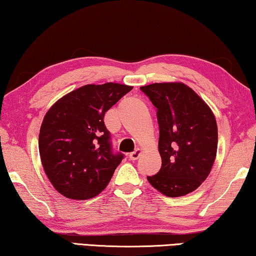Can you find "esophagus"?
I'll use <instances>...</instances> for the list:
<instances>
[{"label":"esophagus","mask_w":256,"mask_h":256,"mask_svg":"<svg viewBox=\"0 0 256 256\" xmlns=\"http://www.w3.org/2000/svg\"><path fill=\"white\" fill-rule=\"evenodd\" d=\"M140 154H141V151L138 150V149H136V151H133V152H131L128 154V158H130V160H136L138 157H140Z\"/></svg>","instance_id":"34e87169"}]
</instances>
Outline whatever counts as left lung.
<instances>
[{"mask_svg": "<svg viewBox=\"0 0 256 256\" xmlns=\"http://www.w3.org/2000/svg\"><path fill=\"white\" fill-rule=\"evenodd\" d=\"M157 110L162 168L148 176L164 196H183L204 182L214 166L218 128L212 110L180 82L141 86Z\"/></svg>", "mask_w": 256, "mask_h": 256, "instance_id": "8db88e82", "label": "left lung"}]
</instances>
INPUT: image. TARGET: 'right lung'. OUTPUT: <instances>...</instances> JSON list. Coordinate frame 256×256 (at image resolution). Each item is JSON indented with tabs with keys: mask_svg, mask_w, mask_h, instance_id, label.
I'll use <instances>...</instances> for the list:
<instances>
[{
	"mask_svg": "<svg viewBox=\"0 0 256 256\" xmlns=\"http://www.w3.org/2000/svg\"><path fill=\"white\" fill-rule=\"evenodd\" d=\"M133 86L86 84L46 112L40 138L42 167L55 190L73 200L98 196L124 158L114 152L104 116Z\"/></svg>",
	"mask_w": 256,
	"mask_h": 256,
	"instance_id": "add662e5",
	"label": "right lung"
}]
</instances>
